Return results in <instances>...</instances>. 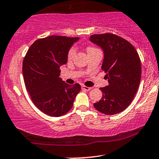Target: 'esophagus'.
<instances>
[{
	"label": "esophagus",
	"instance_id": "1",
	"mask_svg": "<svg viewBox=\"0 0 159 159\" xmlns=\"http://www.w3.org/2000/svg\"><path fill=\"white\" fill-rule=\"evenodd\" d=\"M81 89H84V90H86V91H89L92 88L89 87H85V86H81Z\"/></svg>",
	"mask_w": 159,
	"mask_h": 159
}]
</instances>
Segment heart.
<instances>
[{"label":"heart","mask_w":159,"mask_h":159,"mask_svg":"<svg viewBox=\"0 0 159 159\" xmlns=\"http://www.w3.org/2000/svg\"><path fill=\"white\" fill-rule=\"evenodd\" d=\"M95 49H96L93 48V47H89V48L87 49V52H89L95 50ZM75 52H76V49H75V48H74V47H72V48H71L70 50H69L68 54H67V58L69 59V60H72V59L74 58L75 55Z\"/></svg>","instance_id":"heart-1"}]
</instances>
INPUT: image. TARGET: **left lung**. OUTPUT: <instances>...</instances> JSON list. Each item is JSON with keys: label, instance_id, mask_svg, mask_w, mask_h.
Segmentation results:
<instances>
[{"label": "left lung", "instance_id": "1", "mask_svg": "<svg viewBox=\"0 0 159 159\" xmlns=\"http://www.w3.org/2000/svg\"><path fill=\"white\" fill-rule=\"evenodd\" d=\"M89 41L104 52L101 69L109 83L101 88L103 97L93 104L94 107L106 115L118 114L131 104L140 84L139 54L129 42L113 34L93 35Z\"/></svg>", "mask_w": 159, "mask_h": 159}]
</instances>
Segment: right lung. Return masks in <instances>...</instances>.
I'll list each match as a JSON object with an SVG mask.
<instances>
[{
    "mask_svg": "<svg viewBox=\"0 0 159 159\" xmlns=\"http://www.w3.org/2000/svg\"><path fill=\"white\" fill-rule=\"evenodd\" d=\"M79 38L52 35L34 42L23 61V75L29 94L41 112L59 117L73 106L81 91L78 84L62 81L60 66L67 63V54Z\"/></svg>",
    "mask_w": 159,
    "mask_h": 159,
    "instance_id": "right-lung-1",
    "label": "right lung"
}]
</instances>
